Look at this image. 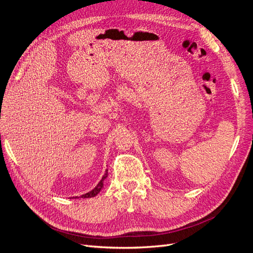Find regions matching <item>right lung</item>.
I'll return each instance as SVG.
<instances>
[{
	"label": "right lung",
	"mask_w": 253,
	"mask_h": 253,
	"mask_svg": "<svg viewBox=\"0 0 253 253\" xmlns=\"http://www.w3.org/2000/svg\"><path fill=\"white\" fill-rule=\"evenodd\" d=\"M107 176H108V170L105 171V174L103 175L102 179L99 180V183L96 185V187H95L94 189H92L91 191L88 192V193L83 194L82 196H80V197H82V198H91V197L96 196V195L99 193V192H100V190H102V189L104 188V180L107 178ZM74 198H79V197L76 196V197H74Z\"/></svg>",
	"instance_id": "add662e5"
}]
</instances>
